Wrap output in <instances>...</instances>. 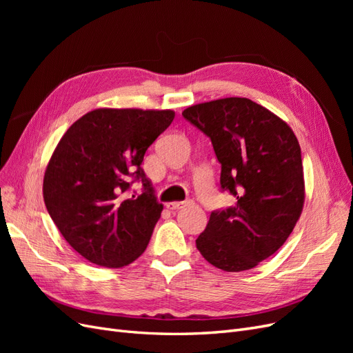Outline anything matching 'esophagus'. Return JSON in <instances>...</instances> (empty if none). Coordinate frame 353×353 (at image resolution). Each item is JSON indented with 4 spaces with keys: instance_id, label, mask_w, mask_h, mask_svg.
<instances>
[{
    "instance_id": "obj_1",
    "label": "esophagus",
    "mask_w": 353,
    "mask_h": 353,
    "mask_svg": "<svg viewBox=\"0 0 353 353\" xmlns=\"http://www.w3.org/2000/svg\"><path fill=\"white\" fill-rule=\"evenodd\" d=\"M190 203H191L190 200H185V201H170V203H168L166 208L170 209V210H178V209H183L184 206L190 205Z\"/></svg>"
}]
</instances>
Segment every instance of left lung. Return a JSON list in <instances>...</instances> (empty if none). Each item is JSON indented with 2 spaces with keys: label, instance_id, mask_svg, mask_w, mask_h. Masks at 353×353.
<instances>
[{
  "label": "left lung",
  "instance_id": "left-lung-1",
  "mask_svg": "<svg viewBox=\"0 0 353 353\" xmlns=\"http://www.w3.org/2000/svg\"><path fill=\"white\" fill-rule=\"evenodd\" d=\"M183 116L210 138L221 188L237 197L234 208L210 213L197 249L222 271L252 270L281 248L301 218V145L283 119L249 99L194 104Z\"/></svg>",
  "mask_w": 353,
  "mask_h": 353
}]
</instances>
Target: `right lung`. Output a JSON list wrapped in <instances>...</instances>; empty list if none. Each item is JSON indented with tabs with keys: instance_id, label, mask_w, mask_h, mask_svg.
<instances>
[{
	"instance_id": "add662e5",
	"label": "right lung",
	"mask_w": 353,
	"mask_h": 353,
	"mask_svg": "<svg viewBox=\"0 0 353 353\" xmlns=\"http://www.w3.org/2000/svg\"><path fill=\"white\" fill-rule=\"evenodd\" d=\"M174 117V110L95 109L61 137L42 194L61 236L82 258L122 268L145 250L163 205L141 163ZM134 180L143 183L138 196L125 194Z\"/></svg>"
}]
</instances>
